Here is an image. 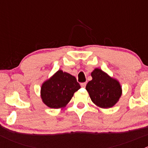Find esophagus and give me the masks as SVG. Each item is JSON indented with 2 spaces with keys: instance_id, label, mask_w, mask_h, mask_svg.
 Listing matches in <instances>:
<instances>
[{
  "instance_id": "34e87169",
  "label": "esophagus",
  "mask_w": 148,
  "mask_h": 148,
  "mask_svg": "<svg viewBox=\"0 0 148 148\" xmlns=\"http://www.w3.org/2000/svg\"><path fill=\"white\" fill-rule=\"evenodd\" d=\"M86 82H83V83H81V86H82V87L84 88L85 86H86Z\"/></svg>"
}]
</instances>
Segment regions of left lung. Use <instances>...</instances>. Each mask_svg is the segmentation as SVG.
I'll list each match as a JSON object with an SVG mask.
<instances>
[{
  "label": "left lung",
  "mask_w": 148,
  "mask_h": 148,
  "mask_svg": "<svg viewBox=\"0 0 148 148\" xmlns=\"http://www.w3.org/2000/svg\"><path fill=\"white\" fill-rule=\"evenodd\" d=\"M91 75L92 80L87 83L86 89L92 102L102 108L113 107L122 94L120 83L99 69H95Z\"/></svg>",
  "instance_id": "left-lung-1"
}]
</instances>
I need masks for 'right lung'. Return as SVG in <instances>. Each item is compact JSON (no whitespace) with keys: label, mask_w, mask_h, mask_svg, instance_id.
<instances>
[{"label":"right lung","mask_w":148,"mask_h":148,"mask_svg":"<svg viewBox=\"0 0 148 148\" xmlns=\"http://www.w3.org/2000/svg\"><path fill=\"white\" fill-rule=\"evenodd\" d=\"M80 88V84L74 76L59 70L43 84L41 98L44 104L50 108H60L71 100L74 92Z\"/></svg>","instance_id":"right-lung-1"}]
</instances>
